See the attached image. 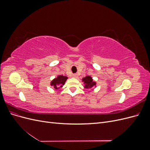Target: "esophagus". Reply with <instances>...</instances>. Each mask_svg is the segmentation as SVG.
Returning a JSON list of instances; mask_svg holds the SVG:
<instances>
[{
  "mask_svg": "<svg viewBox=\"0 0 150 150\" xmlns=\"http://www.w3.org/2000/svg\"><path fill=\"white\" fill-rule=\"evenodd\" d=\"M72 77H73V78H77V74H73V75H72Z\"/></svg>",
  "mask_w": 150,
  "mask_h": 150,
  "instance_id": "34e87169",
  "label": "esophagus"
}]
</instances>
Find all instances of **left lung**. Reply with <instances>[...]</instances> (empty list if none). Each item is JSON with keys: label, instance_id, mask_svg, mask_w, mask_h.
I'll list each match as a JSON object with an SVG mask.
<instances>
[{"label": "left lung", "instance_id": "1", "mask_svg": "<svg viewBox=\"0 0 150 150\" xmlns=\"http://www.w3.org/2000/svg\"><path fill=\"white\" fill-rule=\"evenodd\" d=\"M82 80L84 84V88L88 89H92L96 84V83L94 81L93 78L89 76H86L85 78H83Z\"/></svg>", "mask_w": 150, "mask_h": 150}]
</instances>
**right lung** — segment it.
Here are the masks:
<instances>
[{"mask_svg": "<svg viewBox=\"0 0 150 150\" xmlns=\"http://www.w3.org/2000/svg\"><path fill=\"white\" fill-rule=\"evenodd\" d=\"M67 79V76H58L56 78L54 79L51 83V86L54 89H58L62 88V86L66 83V81Z\"/></svg>", "mask_w": 150, "mask_h": 150, "instance_id": "1", "label": "right lung"}]
</instances>
